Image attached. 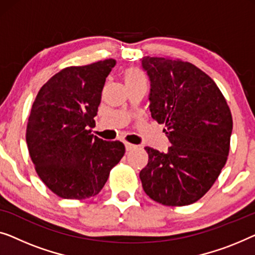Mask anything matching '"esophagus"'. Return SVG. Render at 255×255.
Instances as JSON below:
<instances>
[{
  "label": "esophagus",
  "instance_id": "1",
  "mask_svg": "<svg viewBox=\"0 0 255 255\" xmlns=\"http://www.w3.org/2000/svg\"><path fill=\"white\" fill-rule=\"evenodd\" d=\"M125 146H126L127 151H131V150H134L136 148L135 144H131V143H128V142L125 143Z\"/></svg>",
  "mask_w": 255,
  "mask_h": 255
}]
</instances>
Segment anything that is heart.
<instances>
[{
    "instance_id": "b5f03b06",
    "label": "heart",
    "mask_w": 255,
    "mask_h": 255,
    "mask_svg": "<svg viewBox=\"0 0 255 255\" xmlns=\"http://www.w3.org/2000/svg\"><path fill=\"white\" fill-rule=\"evenodd\" d=\"M123 78H124L125 85H126V87H130V85H137V84L145 85V83H146L144 74H143L139 69H137V68H132V67L127 68V69L124 71Z\"/></svg>"
}]
</instances>
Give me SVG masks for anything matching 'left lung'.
I'll return each mask as SVG.
<instances>
[{
  "instance_id": "1",
  "label": "left lung",
  "mask_w": 255,
  "mask_h": 255,
  "mask_svg": "<svg viewBox=\"0 0 255 255\" xmlns=\"http://www.w3.org/2000/svg\"><path fill=\"white\" fill-rule=\"evenodd\" d=\"M150 82L149 110L165 125L167 151L145 146L148 165L139 172L146 195L165 206H187L209 191L227 163L232 117L211 78L194 64L144 56Z\"/></svg>"
}]
</instances>
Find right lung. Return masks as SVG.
<instances>
[{"instance_id":"right-lung-1","label":"right lung","mask_w":255,"mask_h":255,"mask_svg":"<svg viewBox=\"0 0 255 255\" xmlns=\"http://www.w3.org/2000/svg\"><path fill=\"white\" fill-rule=\"evenodd\" d=\"M113 59L68 67L42 85L32 105L26 143L35 171L63 199H88L102 191L125 155L119 141H104L88 127L102 98Z\"/></svg>"}]
</instances>
